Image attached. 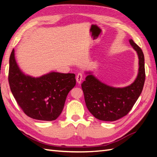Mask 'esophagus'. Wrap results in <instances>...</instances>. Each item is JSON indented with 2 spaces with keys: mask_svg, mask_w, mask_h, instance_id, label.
<instances>
[{
  "mask_svg": "<svg viewBox=\"0 0 157 157\" xmlns=\"http://www.w3.org/2000/svg\"><path fill=\"white\" fill-rule=\"evenodd\" d=\"M83 74L82 73H79L77 75V77H76V81L78 83H80L83 80Z\"/></svg>",
  "mask_w": 157,
  "mask_h": 157,
  "instance_id": "34e87169",
  "label": "esophagus"
}]
</instances>
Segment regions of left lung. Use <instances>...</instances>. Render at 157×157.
Returning <instances> with one entry per match:
<instances>
[{"mask_svg": "<svg viewBox=\"0 0 157 157\" xmlns=\"http://www.w3.org/2000/svg\"><path fill=\"white\" fill-rule=\"evenodd\" d=\"M131 46L139 58V72L134 82L124 87H114L101 82L90 71L82 84L87 108L94 117L114 121L128 114L141 94L145 80L144 58L140 48L132 39Z\"/></svg>", "mask_w": 157, "mask_h": 157, "instance_id": "1", "label": "left lung"}]
</instances>
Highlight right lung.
I'll list each match as a JSON object with an SVG mask.
<instances>
[{
	"label": "right lung",
	"instance_id": "right-lung-1",
	"mask_svg": "<svg viewBox=\"0 0 157 157\" xmlns=\"http://www.w3.org/2000/svg\"><path fill=\"white\" fill-rule=\"evenodd\" d=\"M74 74L52 71L34 78L25 75L16 62L14 50L9 59V82L14 98L29 117L54 121L61 114L66 97L76 84Z\"/></svg>",
	"mask_w": 157,
	"mask_h": 157
}]
</instances>
